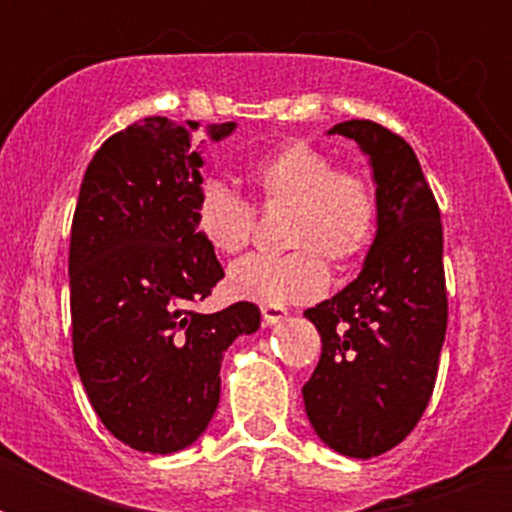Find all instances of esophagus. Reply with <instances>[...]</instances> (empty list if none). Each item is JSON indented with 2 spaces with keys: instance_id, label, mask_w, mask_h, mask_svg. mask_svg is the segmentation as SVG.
Segmentation results:
<instances>
[{
  "instance_id": "34e87169",
  "label": "esophagus",
  "mask_w": 512,
  "mask_h": 512,
  "mask_svg": "<svg viewBox=\"0 0 512 512\" xmlns=\"http://www.w3.org/2000/svg\"><path fill=\"white\" fill-rule=\"evenodd\" d=\"M289 313L284 305H263V321L268 324V327H273V324H279V321L287 319Z\"/></svg>"
}]
</instances>
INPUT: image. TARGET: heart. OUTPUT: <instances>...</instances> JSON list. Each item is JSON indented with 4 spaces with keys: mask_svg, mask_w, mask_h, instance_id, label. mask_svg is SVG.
<instances>
[{
    "mask_svg": "<svg viewBox=\"0 0 512 512\" xmlns=\"http://www.w3.org/2000/svg\"><path fill=\"white\" fill-rule=\"evenodd\" d=\"M260 209H284V255H249L231 265L225 287L257 305L308 303L324 295L332 260L350 268L372 249L380 228V193L369 175L337 167L308 140H287L247 164ZM257 212L244 196L209 177L196 193V228L217 255H239L255 236Z\"/></svg>",
    "mask_w": 512,
    "mask_h": 512,
    "instance_id": "heart-1",
    "label": "heart"
}]
</instances>
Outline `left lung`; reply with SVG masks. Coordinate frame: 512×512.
<instances>
[{
	"label": "left lung",
	"instance_id": "obj_1",
	"mask_svg": "<svg viewBox=\"0 0 512 512\" xmlns=\"http://www.w3.org/2000/svg\"><path fill=\"white\" fill-rule=\"evenodd\" d=\"M372 159L380 228L356 281L308 308L321 358L303 385L321 441L369 460L398 446L436 388L449 300L444 228L412 146L369 119L332 127Z\"/></svg>",
	"mask_w": 512,
	"mask_h": 512
}]
</instances>
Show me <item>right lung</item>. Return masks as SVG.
I'll return each mask as SVG.
<instances>
[{"mask_svg":"<svg viewBox=\"0 0 512 512\" xmlns=\"http://www.w3.org/2000/svg\"><path fill=\"white\" fill-rule=\"evenodd\" d=\"M231 130L148 116L84 172L68 247L74 361L100 422L138 452H177L204 433L223 353L260 327L255 303L196 311L225 276L196 228L199 146Z\"/></svg>","mask_w":512,"mask_h":512,"instance_id":"right-lung-1","label":"right lung"}]
</instances>
